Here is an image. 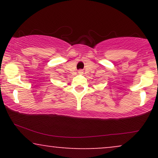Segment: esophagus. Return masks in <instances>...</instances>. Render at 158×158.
Wrapping results in <instances>:
<instances>
[{"instance_id":"obj_1","label":"esophagus","mask_w":158,"mask_h":158,"mask_svg":"<svg viewBox=\"0 0 158 158\" xmlns=\"http://www.w3.org/2000/svg\"><path fill=\"white\" fill-rule=\"evenodd\" d=\"M80 73H82V71H80Z\"/></svg>"}]
</instances>
